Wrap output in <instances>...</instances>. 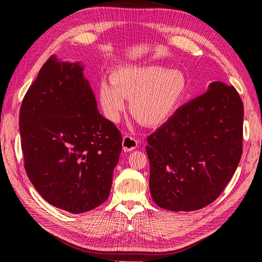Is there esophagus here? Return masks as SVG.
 Returning a JSON list of instances; mask_svg holds the SVG:
<instances>
[{"mask_svg": "<svg viewBox=\"0 0 262 262\" xmlns=\"http://www.w3.org/2000/svg\"><path fill=\"white\" fill-rule=\"evenodd\" d=\"M138 146V140L130 136H124L122 140V147L124 152H131Z\"/></svg>", "mask_w": 262, "mask_h": 262, "instance_id": "obj_1", "label": "esophagus"}]
</instances>
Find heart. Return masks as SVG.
I'll return each mask as SVG.
<instances>
[{
	"label": "heart",
	"instance_id": "1",
	"mask_svg": "<svg viewBox=\"0 0 262 262\" xmlns=\"http://www.w3.org/2000/svg\"><path fill=\"white\" fill-rule=\"evenodd\" d=\"M112 82L99 84V102L108 120L118 122L130 99L134 118L145 125L164 123L184 101L188 83L178 70L160 66L122 67L113 71Z\"/></svg>",
	"mask_w": 262,
	"mask_h": 262
}]
</instances>
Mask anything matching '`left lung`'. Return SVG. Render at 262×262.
<instances>
[{"label":"left lung","mask_w":262,"mask_h":262,"mask_svg":"<svg viewBox=\"0 0 262 262\" xmlns=\"http://www.w3.org/2000/svg\"><path fill=\"white\" fill-rule=\"evenodd\" d=\"M243 121L235 87L213 82L150 134L149 190L158 207L189 212L217 199L241 161Z\"/></svg>","instance_id":"left-lung-1"}]
</instances>
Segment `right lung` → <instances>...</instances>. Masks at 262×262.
I'll use <instances>...</instances> for the list:
<instances>
[{
    "label": "right lung",
    "mask_w": 262,
    "mask_h": 262,
    "mask_svg": "<svg viewBox=\"0 0 262 262\" xmlns=\"http://www.w3.org/2000/svg\"><path fill=\"white\" fill-rule=\"evenodd\" d=\"M80 63L51 55L23 99L24 166L35 189L55 208L77 214L104 203L122 136L102 117Z\"/></svg>",
    "instance_id": "1"
}]
</instances>
